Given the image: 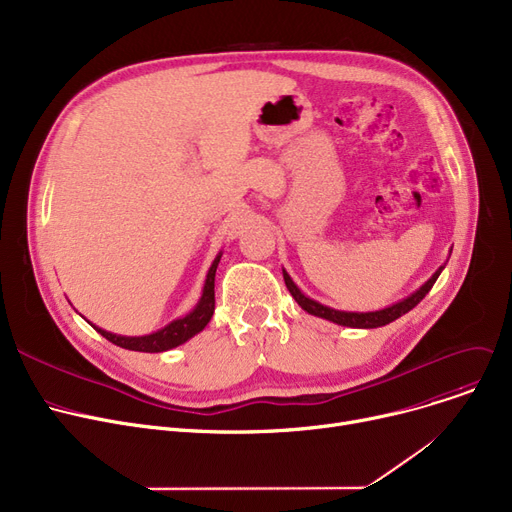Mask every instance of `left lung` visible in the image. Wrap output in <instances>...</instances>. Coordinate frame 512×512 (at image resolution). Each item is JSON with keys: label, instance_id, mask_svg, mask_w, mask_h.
<instances>
[{"label": "left lung", "instance_id": "left-lung-1", "mask_svg": "<svg viewBox=\"0 0 512 512\" xmlns=\"http://www.w3.org/2000/svg\"><path fill=\"white\" fill-rule=\"evenodd\" d=\"M442 270H444V265L438 267V272H436L432 278H429L419 290H415V292L411 294V297L402 299V301H398V303H394V305H390V307H386V309L369 311V313L338 311V309L321 305V303H317V301L305 297V294L299 290V286L292 282V278H290L284 270H282V274H284L286 288L290 290L294 301H297V303L301 305V309H305L307 313H311V315H315V317H324V319H328V321H334V324H338V326H348V328H380V326H386V324H390V321L398 319L400 315L409 313L417 303H421V299H423L425 294H427L429 290H432V286L436 284V280H438V276L442 274Z\"/></svg>", "mask_w": 512, "mask_h": 512}]
</instances>
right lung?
Instances as JSON below:
<instances>
[{
	"mask_svg": "<svg viewBox=\"0 0 512 512\" xmlns=\"http://www.w3.org/2000/svg\"><path fill=\"white\" fill-rule=\"evenodd\" d=\"M220 257H222V253L215 255V259L209 267L207 278H205V286H203V294H201L197 307L188 315L170 321L166 328H161V330H157L153 334H147V336H118V334H112V332H105V330H101L93 324L91 326L103 338H107L116 346L126 348V351L164 353V351H170V348H174V346L184 344L186 340H191L195 334H199L209 324V319L213 315V309H215V290H213V286H215V270H218Z\"/></svg>",
	"mask_w": 512,
	"mask_h": 512,
	"instance_id": "add662e5",
	"label": "right lung"
}]
</instances>
